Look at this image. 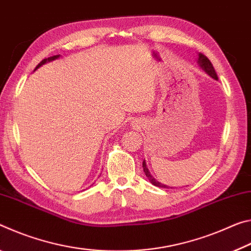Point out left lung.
I'll return each mask as SVG.
<instances>
[{
	"instance_id": "left-lung-1",
	"label": "left lung",
	"mask_w": 251,
	"mask_h": 251,
	"mask_svg": "<svg viewBox=\"0 0 251 251\" xmlns=\"http://www.w3.org/2000/svg\"><path fill=\"white\" fill-rule=\"evenodd\" d=\"M198 62H199V64H200V67L202 68V69L204 70V71H206V72L208 73L209 75L212 76L213 79L218 80V75H217V73H216V71H215V68L212 67V63L210 62V60H209L206 55L202 54V53H199ZM142 167H143V171H145L147 178L149 179V181H150L151 183H152L153 186H157V187H160V188H167L166 184H162V183H160V182H158V181H155V179L153 178L152 176L150 175L149 170H148L146 161H143Z\"/></svg>"
}]
</instances>
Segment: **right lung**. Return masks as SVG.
Instances as JSON below:
<instances>
[{
    "instance_id": "right-lung-1",
    "label": "right lung",
    "mask_w": 251,
    "mask_h": 251,
    "mask_svg": "<svg viewBox=\"0 0 251 251\" xmlns=\"http://www.w3.org/2000/svg\"><path fill=\"white\" fill-rule=\"evenodd\" d=\"M57 57H59V55H53V56H50V57H48V59H44V60H42L41 61V62L36 65V68H35V70L38 69L39 67H41V65H43L44 63H47V62H50V61H53V60H55V59H57ZM34 70V71H35Z\"/></svg>"
}]
</instances>
